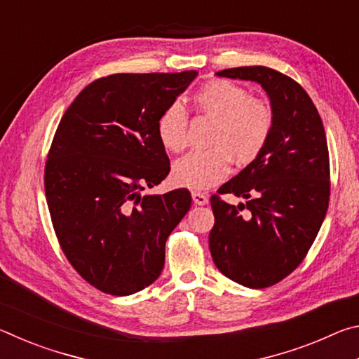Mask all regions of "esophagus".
I'll use <instances>...</instances> for the list:
<instances>
[{
	"label": "esophagus",
	"instance_id": "34e87169",
	"mask_svg": "<svg viewBox=\"0 0 359 359\" xmlns=\"http://www.w3.org/2000/svg\"><path fill=\"white\" fill-rule=\"evenodd\" d=\"M191 198H193V203L198 204V205H204V204L209 203V198L201 191H191Z\"/></svg>",
	"mask_w": 359,
	"mask_h": 359
}]
</instances>
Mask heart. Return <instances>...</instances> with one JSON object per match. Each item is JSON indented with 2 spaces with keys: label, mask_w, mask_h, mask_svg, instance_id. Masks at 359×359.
<instances>
[{
  "label": "heart",
  "mask_w": 359,
  "mask_h": 359,
  "mask_svg": "<svg viewBox=\"0 0 359 359\" xmlns=\"http://www.w3.org/2000/svg\"><path fill=\"white\" fill-rule=\"evenodd\" d=\"M198 114L215 120L209 139L210 150L194 151L175 163L174 184L205 190L226 179L231 160L247 166L263 154L274 130V114L264 101L252 98L245 88L223 79L199 87L191 96ZM188 115L180 104H171L156 120L163 147L180 154L187 147Z\"/></svg>",
  "instance_id": "b5f03b06"
}]
</instances>
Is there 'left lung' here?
<instances>
[{"instance_id": "left-lung-1", "label": "left lung", "mask_w": 359, "mask_h": 359, "mask_svg": "<svg viewBox=\"0 0 359 359\" xmlns=\"http://www.w3.org/2000/svg\"><path fill=\"white\" fill-rule=\"evenodd\" d=\"M220 77L259 83L271 100L274 130L257 160L210 198L215 223L210 255L223 276L266 288L306 258L330 204V154L317 107L299 83L266 66H242ZM233 192L246 204L224 203Z\"/></svg>"}]
</instances>
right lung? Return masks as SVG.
Masks as SVG:
<instances>
[{
  "mask_svg": "<svg viewBox=\"0 0 359 359\" xmlns=\"http://www.w3.org/2000/svg\"><path fill=\"white\" fill-rule=\"evenodd\" d=\"M196 71L112 74L87 85L60 120L44 187L60 247L92 287L128 296L154 283L191 205L187 188L142 194L171 171L156 120Z\"/></svg>",
  "mask_w": 359,
  "mask_h": 359,
  "instance_id": "1",
  "label": "right lung"
}]
</instances>
